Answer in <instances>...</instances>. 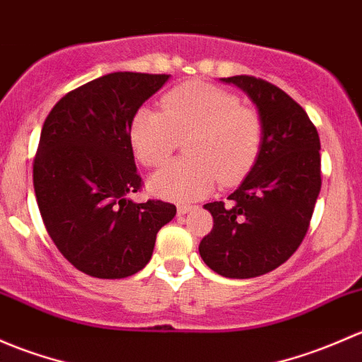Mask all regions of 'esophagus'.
Instances as JSON below:
<instances>
[{"label":"esophagus","mask_w":362,"mask_h":362,"mask_svg":"<svg viewBox=\"0 0 362 362\" xmlns=\"http://www.w3.org/2000/svg\"><path fill=\"white\" fill-rule=\"evenodd\" d=\"M189 211H193V206H186V204H181V206H177V214H180V216L188 214Z\"/></svg>","instance_id":"34e87169"}]
</instances>
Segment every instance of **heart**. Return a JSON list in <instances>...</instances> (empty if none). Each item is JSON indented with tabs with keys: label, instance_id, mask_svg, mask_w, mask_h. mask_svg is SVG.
I'll return each instance as SVG.
<instances>
[{
	"label": "heart",
	"instance_id": "heart-1",
	"mask_svg": "<svg viewBox=\"0 0 362 362\" xmlns=\"http://www.w3.org/2000/svg\"><path fill=\"white\" fill-rule=\"evenodd\" d=\"M180 137H188L185 153L189 158L158 170L150 189L185 202L211 192L216 180L221 185L242 180L259 153L263 125L259 115L242 106L232 92L188 81L163 95L162 111L139 107L129 124L130 148L144 167L162 165Z\"/></svg>",
	"mask_w": 362,
	"mask_h": 362
}]
</instances>
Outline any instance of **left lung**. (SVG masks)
I'll return each mask as SVG.
<instances>
[{"label":"left lung","instance_id":"obj_1","mask_svg":"<svg viewBox=\"0 0 362 362\" xmlns=\"http://www.w3.org/2000/svg\"><path fill=\"white\" fill-rule=\"evenodd\" d=\"M247 94L263 125L259 153L228 202L206 204L214 219L199 245L204 263L251 279L288 262L307 235L320 192L317 129L296 100L255 76L221 78Z\"/></svg>","mask_w":362,"mask_h":362}]
</instances>
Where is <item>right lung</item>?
<instances>
[{
	"label": "right lung",
	"instance_id": "add662e5",
	"mask_svg": "<svg viewBox=\"0 0 362 362\" xmlns=\"http://www.w3.org/2000/svg\"><path fill=\"white\" fill-rule=\"evenodd\" d=\"M169 78L104 74L68 92L43 124L33 163L40 214L61 255L92 277L143 270L158 230L176 216L174 204L129 199L143 185L129 143L130 118Z\"/></svg>",
	"mask_w": 362,
	"mask_h": 362
}]
</instances>
